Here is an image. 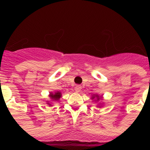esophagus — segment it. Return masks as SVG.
I'll return each instance as SVG.
<instances>
[{
  "label": "esophagus",
  "instance_id": "34e87169",
  "mask_svg": "<svg viewBox=\"0 0 150 150\" xmlns=\"http://www.w3.org/2000/svg\"><path fill=\"white\" fill-rule=\"evenodd\" d=\"M82 89V86H80V85H76V86H75V90H76V91H79L80 90Z\"/></svg>",
  "mask_w": 150,
  "mask_h": 150
}]
</instances>
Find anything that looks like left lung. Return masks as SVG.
I'll return each instance as SVG.
<instances>
[{
    "label": "left lung",
    "instance_id": "8db88e82",
    "mask_svg": "<svg viewBox=\"0 0 150 150\" xmlns=\"http://www.w3.org/2000/svg\"><path fill=\"white\" fill-rule=\"evenodd\" d=\"M95 97H96V98H97V99H98V100H99V96H98V95H95V96H94L93 97V98H95Z\"/></svg>",
    "mask_w": 150,
    "mask_h": 150
}]
</instances>
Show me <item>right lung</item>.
Instances as JSON below:
<instances>
[{
	"instance_id": "add662e5",
	"label": "right lung",
	"mask_w": 150,
	"mask_h": 150,
	"mask_svg": "<svg viewBox=\"0 0 150 150\" xmlns=\"http://www.w3.org/2000/svg\"><path fill=\"white\" fill-rule=\"evenodd\" d=\"M61 96H62V95H61L60 92H55V94H50V98L54 100H59L61 98Z\"/></svg>"
}]
</instances>
